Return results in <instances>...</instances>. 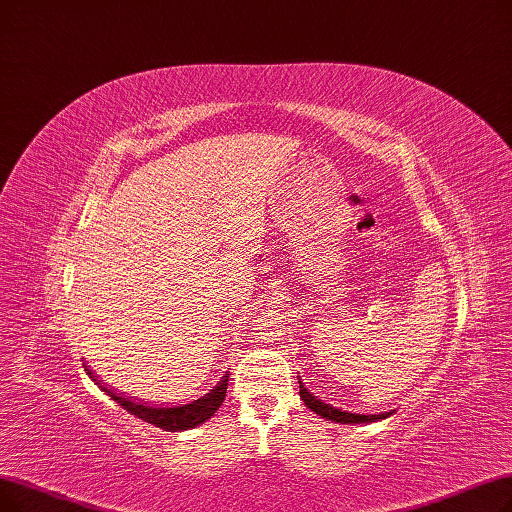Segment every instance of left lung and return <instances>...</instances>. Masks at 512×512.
Returning <instances> with one entry per match:
<instances>
[{
  "label": "left lung",
  "instance_id": "1",
  "mask_svg": "<svg viewBox=\"0 0 512 512\" xmlns=\"http://www.w3.org/2000/svg\"><path fill=\"white\" fill-rule=\"evenodd\" d=\"M300 398L302 402L314 412V415H319L321 419L325 421H331V423H339V425H360V423H377L381 419H387L392 412H381V415H354V412H346V410H339V408H333L331 404H325L323 400L316 398L314 394H310L308 389L302 385L300 381Z\"/></svg>",
  "mask_w": 512,
  "mask_h": 512
}]
</instances>
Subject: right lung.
I'll use <instances>...</instances> for the list:
<instances>
[{"label":"right lung","mask_w":512,"mask_h":512,"mask_svg":"<svg viewBox=\"0 0 512 512\" xmlns=\"http://www.w3.org/2000/svg\"><path fill=\"white\" fill-rule=\"evenodd\" d=\"M85 371L89 375V379L106 392V396L110 400H114L118 406H123L125 410H129L131 415H135L137 419L145 421V423H152L164 431H187L198 427L202 423H206L214 412L221 408L225 396H227V381L229 375H223L221 381H218L210 392H206L204 396H200L198 400H191L189 404H179V406H164V404H145V402H133L131 398H125L123 394H116L112 392L110 387L102 385L97 375L87 369L85 364Z\"/></svg>","instance_id":"right-lung-1"}]
</instances>
